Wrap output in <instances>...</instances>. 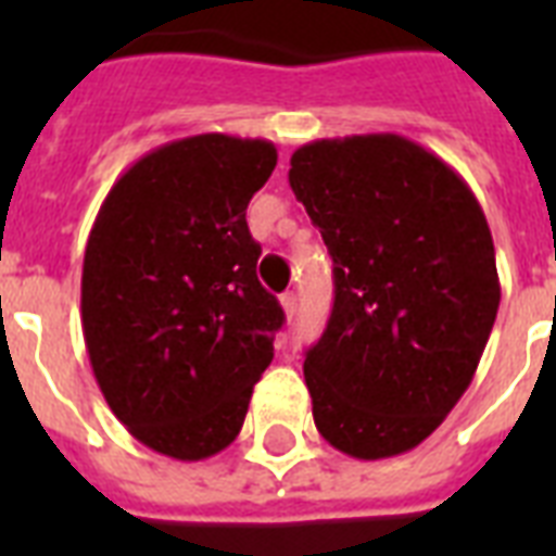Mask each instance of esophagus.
<instances>
[{
  "instance_id": "obj_1",
  "label": "esophagus",
  "mask_w": 556,
  "mask_h": 556,
  "mask_svg": "<svg viewBox=\"0 0 556 556\" xmlns=\"http://www.w3.org/2000/svg\"><path fill=\"white\" fill-rule=\"evenodd\" d=\"M279 303H282V312H286L288 320H294V317H296V294H294V291H288V294L279 296Z\"/></svg>"
}]
</instances>
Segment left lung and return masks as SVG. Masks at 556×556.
I'll use <instances>...</instances> for the list:
<instances>
[{"label":"left lung","instance_id":"1","mask_svg":"<svg viewBox=\"0 0 556 556\" xmlns=\"http://www.w3.org/2000/svg\"><path fill=\"white\" fill-rule=\"evenodd\" d=\"M288 181L334 262V305L305 352L331 447H418L465 395L500 312L491 227L470 187L401 135L305 143Z\"/></svg>","mask_w":556,"mask_h":556}]
</instances>
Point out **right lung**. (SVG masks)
<instances>
[{
  "mask_svg": "<svg viewBox=\"0 0 556 556\" xmlns=\"http://www.w3.org/2000/svg\"><path fill=\"white\" fill-rule=\"evenodd\" d=\"M274 167L270 141L192 135L135 161L100 204L83 256L86 352L109 409L161 456L225 450L274 361L286 314L256 279L244 222Z\"/></svg>",
  "mask_w": 556,
  "mask_h": 556,
  "instance_id": "right-lung-1",
  "label": "right lung"
}]
</instances>
